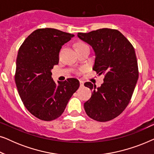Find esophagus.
<instances>
[{
  "instance_id": "1",
  "label": "esophagus",
  "mask_w": 154,
  "mask_h": 154,
  "mask_svg": "<svg viewBox=\"0 0 154 154\" xmlns=\"http://www.w3.org/2000/svg\"><path fill=\"white\" fill-rule=\"evenodd\" d=\"M80 85H81V87H83V85H84V83H83V81H80Z\"/></svg>"
}]
</instances>
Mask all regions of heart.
I'll return each mask as SVG.
<instances>
[{
  "instance_id": "1",
  "label": "heart",
  "mask_w": 154,
  "mask_h": 154,
  "mask_svg": "<svg viewBox=\"0 0 154 154\" xmlns=\"http://www.w3.org/2000/svg\"><path fill=\"white\" fill-rule=\"evenodd\" d=\"M87 46H88L87 44L83 43V42H77L75 45V50H81V49H82V48H83L85 47H87ZM83 71V69H80V71Z\"/></svg>"
}]
</instances>
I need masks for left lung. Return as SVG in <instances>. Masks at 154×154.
<instances>
[{"label": "left lung", "instance_id": "obj_1", "mask_svg": "<svg viewBox=\"0 0 154 154\" xmlns=\"http://www.w3.org/2000/svg\"><path fill=\"white\" fill-rule=\"evenodd\" d=\"M80 39L90 44L95 52L93 70L104 74L101 87L90 82L84 84L93 90L84 103L87 115L99 122L111 121L129 104L139 77L137 57L131 43L116 29H100L79 33Z\"/></svg>", "mask_w": 154, "mask_h": 154}]
</instances>
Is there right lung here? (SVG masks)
I'll return each mask as SVG.
<instances>
[{"label":"right lung","mask_w":154,"mask_h":154,"mask_svg":"<svg viewBox=\"0 0 154 154\" xmlns=\"http://www.w3.org/2000/svg\"><path fill=\"white\" fill-rule=\"evenodd\" d=\"M73 34L55 29H38L25 39L19 49L14 80L24 106L40 120L51 121L64 112L80 83L74 78L58 81L51 69L59 63V53Z\"/></svg>","instance_id":"obj_1"}]
</instances>
